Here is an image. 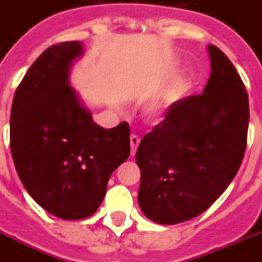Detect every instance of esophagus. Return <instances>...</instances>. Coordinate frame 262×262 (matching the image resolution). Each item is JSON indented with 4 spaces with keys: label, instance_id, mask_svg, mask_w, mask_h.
Returning <instances> with one entry per match:
<instances>
[{
    "label": "esophagus",
    "instance_id": "esophagus-1",
    "mask_svg": "<svg viewBox=\"0 0 262 262\" xmlns=\"http://www.w3.org/2000/svg\"><path fill=\"white\" fill-rule=\"evenodd\" d=\"M129 142H131V154L137 153V149L139 143H141V138L138 137L137 134H133L131 138H129Z\"/></svg>",
    "mask_w": 262,
    "mask_h": 262
}]
</instances>
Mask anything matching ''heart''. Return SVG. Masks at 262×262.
<instances>
[{"instance_id": "b5f03b06", "label": "heart", "mask_w": 262, "mask_h": 262, "mask_svg": "<svg viewBox=\"0 0 262 262\" xmlns=\"http://www.w3.org/2000/svg\"><path fill=\"white\" fill-rule=\"evenodd\" d=\"M180 89H182V84H179V86H176V89H173V90H172L171 93L168 94V98H173V97H175V95L178 94V91H179Z\"/></svg>"}]
</instances>
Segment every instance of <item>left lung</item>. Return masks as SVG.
Instances as JSON below:
<instances>
[{
	"instance_id": "8db88e82",
	"label": "left lung",
	"mask_w": 262,
	"mask_h": 262,
	"mask_svg": "<svg viewBox=\"0 0 262 262\" xmlns=\"http://www.w3.org/2000/svg\"><path fill=\"white\" fill-rule=\"evenodd\" d=\"M212 74L202 94L168 106L137 151L138 202L146 217L178 224L196 217L222 195L247 146L249 97L230 58L209 45Z\"/></svg>"
}]
</instances>
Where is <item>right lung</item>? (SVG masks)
Returning a JSON list of instances; mask_svg holds the SVG:
<instances>
[{
	"label": "right lung",
	"instance_id": "add662e5",
	"mask_svg": "<svg viewBox=\"0 0 262 262\" xmlns=\"http://www.w3.org/2000/svg\"><path fill=\"white\" fill-rule=\"evenodd\" d=\"M78 40L45 50L16 89L11 112V153L28 194L56 217L95 213L112 172L129 156L127 121L105 129L93 121L72 87L71 61Z\"/></svg>",
	"mask_w": 262,
	"mask_h": 262
}]
</instances>
